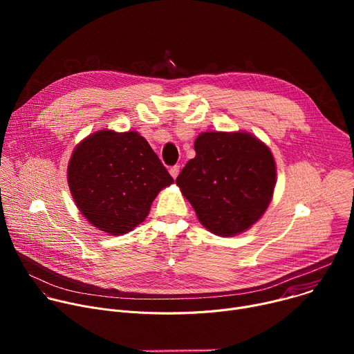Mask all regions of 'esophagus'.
<instances>
[{
  "label": "esophagus",
  "mask_w": 354,
  "mask_h": 354,
  "mask_svg": "<svg viewBox=\"0 0 354 354\" xmlns=\"http://www.w3.org/2000/svg\"><path fill=\"white\" fill-rule=\"evenodd\" d=\"M179 172H180V167H179V165H175V167H172V168L169 169V174H171V176H172L174 179H176V176L179 175Z\"/></svg>",
  "instance_id": "esophagus-1"
}]
</instances>
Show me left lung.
<instances>
[{
	"instance_id": "1",
	"label": "left lung",
	"mask_w": 354,
	"mask_h": 354,
	"mask_svg": "<svg viewBox=\"0 0 354 354\" xmlns=\"http://www.w3.org/2000/svg\"><path fill=\"white\" fill-rule=\"evenodd\" d=\"M176 185L198 221L210 232L232 236L266 212L276 185V164L268 145L245 131H206L194 141Z\"/></svg>"
}]
</instances>
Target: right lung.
Returning a JSON list of instances; mask_svg holds the SVG:
<instances>
[{"label": "right lung", "instance_id": "obj_1", "mask_svg": "<svg viewBox=\"0 0 354 354\" xmlns=\"http://www.w3.org/2000/svg\"><path fill=\"white\" fill-rule=\"evenodd\" d=\"M71 196L97 230L123 235L145 220L172 176L137 131L99 130L73 151L67 169Z\"/></svg>", "mask_w": 354, "mask_h": 354}]
</instances>
